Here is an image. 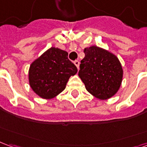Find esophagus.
Instances as JSON below:
<instances>
[{"label": "esophagus", "mask_w": 147, "mask_h": 147, "mask_svg": "<svg viewBox=\"0 0 147 147\" xmlns=\"http://www.w3.org/2000/svg\"><path fill=\"white\" fill-rule=\"evenodd\" d=\"M74 64H75V65L76 66L77 68L79 69V67H80V61H74Z\"/></svg>", "instance_id": "esophagus-1"}]
</instances>
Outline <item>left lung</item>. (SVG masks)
Segmentation results:
<instances>
[{
  "label": "left lung",
  "mask_w": 147,
  "mask_h": 147,
  "mask_svg": "<svg viewBox=\"0 0 147 147\" xmlns=\"http://www.w3.org/2000/svg\"><path fill=\"white\" fill-rule=\"evenodd\" d=\"M79 76L86 90L95 98L106 100L119 90L123 79V68L113 53L93 45L84 49Z\"/></svg>",
  "instance_id": "left-lung-1"
}]
</instances>
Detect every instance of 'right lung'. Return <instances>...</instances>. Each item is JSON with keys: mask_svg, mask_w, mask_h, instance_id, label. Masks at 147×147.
<instances>
[{"mask_svg": "<svg viewBox=\"0 0 147 147\" xmlns=\"http://www.w3.org/2000/svg\"><path fill=\"white\" fill-rule=\"evenodd\" d=\"M67 52L51 47L32 62L29 68V83L36 94L44 99H51L66 87L77 67L67 58Z\"/></svg>", "mask_w": 147, "mask_h": 147, "instance_id": "right-lung-1", "label": "right lung"}]
</instances>
